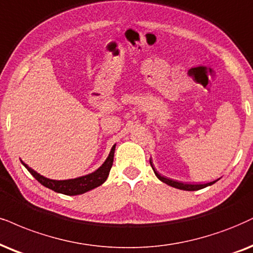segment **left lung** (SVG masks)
Masks as SVG:
<instances>
[{"mask_svg": "<svg viewBox=\"0 0 253 253\" xmlns=\"http://www.w3.org/2000/svg\"><path fill=\"white\" fill-rule=\"evenodd\" d=\"M150 164L152 167V170H154V172L156 176H157V178L162 180V182L168 184V185L170 186H173V188H177L179 190H185V191H196V190H201L203 188H207L209 185H212L217 182V180H213V182H210V183H207V184H186V183H182V182H177V180H172V179H169V178H165V177L161 176L160 173L157 172V171L155 170L154 165H152V162L150 161Z\"/></svg>", "mask_w": 253, "mask_h": 253, "instance_id": "1", "label": "left lung"}]
</instances>
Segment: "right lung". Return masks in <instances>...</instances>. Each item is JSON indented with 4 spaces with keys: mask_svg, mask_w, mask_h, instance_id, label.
I'll return each instance as SVG.
<instances>
[{
    "mask_svg": "<svg viewBox=\"0 0 253 253\" xmlns=\"http://www.w3.org/2000/svg\"><path fill=\"white\" fill-rule=\"evenodd\" d=\"M115 148L116 145H114L111 148L110 154H109L108 158L105 160L104 163L102 164V167H99L95 172L86 174V176L79 177V178L74 179H65V180H54L45 178V177L41 176L40 173H37L35 170H33L31 168L28 167L27 164L23 163L24 167L27 168V170L33 174L39 182L44 185L45 188L54 190L55 192L63 193V195L68 196H75V195H82V193L90 191V190L97 188V186L102 185L105 182L110 172V169L112 167V162H114V154H115Z\"/></svg>",
    "mask_w": 253,
    "mask_h": 253,
    "instance_id": "right-lung-1",
    "label": "right lung"
}]
</instances>
